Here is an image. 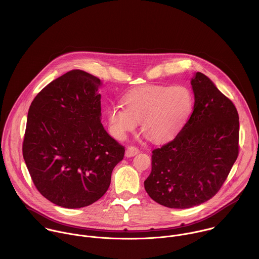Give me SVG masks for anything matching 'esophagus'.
<instances>
[{
    "label": "esophagus",
    "instance_id": "obj_1",
    "mask_svg": "<svg viewBox=\"0 0 259 259\" xmlns=\"http://www.w3.org/2000/svg\"><path fill=\"white\" fill-rule=\"evenodd\" d=\"M139 152H140L139 148H137V147H135V146H131V147H128V148H126V150H125V155H126L127 157H132V156L138 154Z\"/></svg>",
    "mask_w": 259,
    "mask_h": 259
}]
</instances>
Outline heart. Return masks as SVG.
I'll use <instances>...</instances> for the list:
<instances>
[{"label":"heart","mask_w":259,"mask_h":259,"mask_svg":"<svg viewBox=\"0 0 259 259\" xmlns=\"http://www.w3.org/2000/svg\"><path fill=\"white\" fill-rule=\"evenodd\" d=\"M123 105L124 108L112 106L107 111L109 128L115 139H125L141 122L143 133L151 142L164 143L185 127L194 100L185 85H148L127 94Z\"/></svg>","instance_id":"b5f03b06"}]
</instances>
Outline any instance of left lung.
Segmentation results:
<instances>
[{
  "mask_svg": "<svg viewBox=\"0 0 259 259\" xmlns=\"http://www.w3.org/2000/svg\"><path fill=\"white\" fill-rule=\"evenodd\" d=\"M193 111L169 143L152 150L145 181L150 198L169 208H189L213 197L239 151V117L233 103L201 73L191 78Z\"/></svg>",
  "mask_w": 259,
  "mask_h": 259,
  "instance_id": "8db88e82",
  "label": "left lung"
}]
</instances>
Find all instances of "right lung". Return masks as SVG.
I'll return each mask as SVG.
<instances>
[{"instance_id":"add662e5","label":"right lung","mask_w":259,"mask_h":259,"mask_svg":"<svg viewBox=\"0 0 259 259\" xmlns=\"http://www.w3.org/2000/svg\"><path fill=\"white\" fill-rule=\"evenodd\" d=\"M99 77L72 70L46 85L28 112L23 156L38 192L66 208L99 200L124 147L101 122Z\"/></svg>"}]
</instances>
